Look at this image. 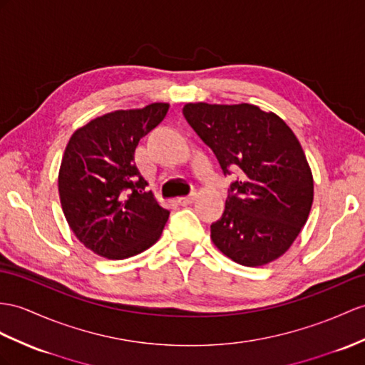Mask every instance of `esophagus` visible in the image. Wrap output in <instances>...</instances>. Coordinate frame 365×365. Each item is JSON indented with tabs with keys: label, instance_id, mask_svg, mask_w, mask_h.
<instances>
[{
	"label": "esophagus",
	"instance_id": "1",
	"mask_svg": "<svg viewBox=\"0 0 365 365\" xmlns=\"http://www.w3.org/2000/svg\"><path fill=\"white\" fill-rule=\"evenodd\" d=\"M195 200H197V193H192V195H189V197L180 198V200H178V202H180L181 206H189V204H192Z\"/></svg>",
	"mask_w": 365,
	"mask_h": 365
}]
</instances>
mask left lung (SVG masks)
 <instances>
[{"label": "left lung", "instance_id": "obj_1", "mask_svg": "<svg viewBox=\"0 0 365 365\" xmlns=\"http://www.w3.org/2000/svg\"><path fill=\"white\" fill-rule=\"evenodd\" d=\"M182 114L223 173H240L230 182L223 215L210 226L213 245L252 268L279 259L313 204V175L299 139L277 114L250 103H185Z\"/></svg>", "mask_w": 365, "mask_h": 365}]
</instances>
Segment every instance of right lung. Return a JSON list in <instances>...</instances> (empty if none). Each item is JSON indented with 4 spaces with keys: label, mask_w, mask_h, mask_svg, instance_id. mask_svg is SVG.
Wrapping results in <instances>:
<instances>
[{
    "label": "right lung",
    "mask_w": 365,
    "mask_h": 365,
    "mask_svg": "<svg viewBox=\"0 0 365 365\" xmlns=\"http://www.w3.org/2000/svg\"><path fill=\"white\" fill-rule=\"evenodd\" d=\"M168 103L96 118L71 136L58 172L61 209L88 250L122 260L158 242L168 220L135 163L139 140L163 122Z\"/></svg>",
    "instance_id": "1"
}]
</instances>
